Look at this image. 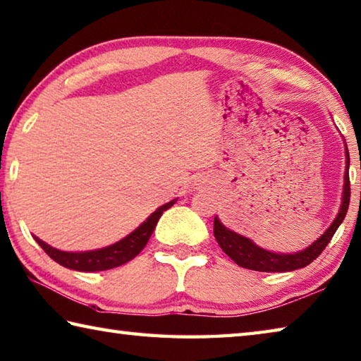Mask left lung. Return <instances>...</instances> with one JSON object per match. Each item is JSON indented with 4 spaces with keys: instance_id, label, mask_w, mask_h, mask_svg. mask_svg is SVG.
Wrapping results in <instances>:
<instances>
[{
    "instance_id": "8db88e82",
    "label": "left lung",
    "mask_w": 361,
    "mask_h": 361,
    "mask_svg": "<svg viewBox=\"0 0 361 361\" xmlns=\"http://www.w3.org/2000/svg\"><path fill=\"white\" fill-rule=\"evenodd\" d=\"M350 202V181H349V152L345 147V172H344V186H343V202L340 213L336 219L331 222L330 227L324 231L321 238L308 245L307 249L295 253H274L258 247L252 239L238 235V233L224 227L222 222L219 221L217 216L214 217V236L221 249L235 261L238 266L245 267V269L259 271V272H288L295 271L300 267H305L313 259L321 255L322 250L326 249L330 239L334 238L335 231L344 221L345 213H348Z\"/></svg>"
}]
</instances>
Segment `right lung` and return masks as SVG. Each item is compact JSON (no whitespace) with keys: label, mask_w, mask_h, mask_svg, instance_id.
Wrapping results in <instances>:
<instances>
[{"label":"right lung","mask_w":361,"mask_h":361,"mask_svg":"<svg viewBox=\"0 0 361 361\" xmlns=\"http://www.w3.org/2000/svg\"><path fill=\"white\" fill-rule=\"evenodd\" d=\"M175 200H171L166 204L159 207L154 213L148 216L145 222H142L139 227L130 233L128 236L120 239L118 243L103 247L98 250H89V252H62L54 249V247L48 245L47 243L42 241L37 236H34L35 241L45 250L47 255L54 259L56 263H59L63 267L73 271L81 272H97V271H108L112 267H118L125 263H128L134 257H137L140 250L144 249L145 244L150 239L152 233L157 227L159 217L162 216L166 209L173 207Z\"/></svg>","instance_id":"1"}]
</instances>
